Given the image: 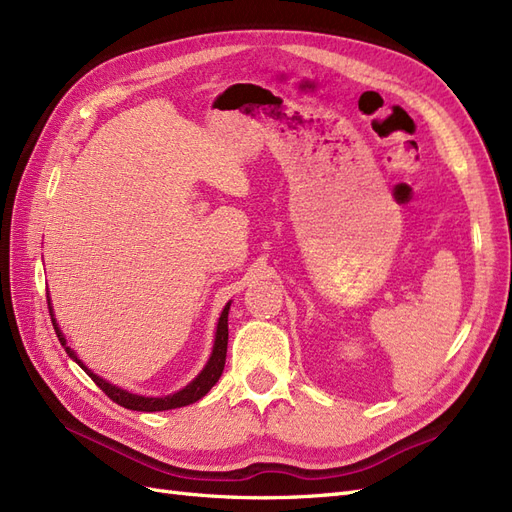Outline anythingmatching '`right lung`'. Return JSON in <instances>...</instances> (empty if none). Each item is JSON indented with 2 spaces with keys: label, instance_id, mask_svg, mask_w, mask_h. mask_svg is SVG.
Listing matches in <instances>:
<instances>
[{
  "label": "right lung",
  "instance_id": "add662e5",
  "mask_svg": "<svg viewBox=\"0 0 512 512\" xmlns=\"http://www.w3.org/2000/svg\"><path fill=\"white\" fill-rule=\"evenodd\" d=\"M46 301H49V312H51V320H53L55 333H57V337H59L61 346L66 348L68 356H72V359L87 371V376H89L91 380H94V382L100 386V389L115 401V404H119V406H123V408L136 410V412H162V410H173V408L190 406V404H194V401H198L200 397H205V395L211 391V386H213L215 382H218L220 376H222L224 363H226V346H228V309H230V303H226L224 312H222V316H220V320H218V331H215L213 352H211V356H209V361H207L205 369L200 371V374H198L188 386H185V389H181V391H177V393H173V395H166V397H143V395H134V393L123 391V389H119V386L102 380L100 376L94 374V371L87 369V367L83 365V361L79 359V356L74 354V350L66 346V337H64V333L59 331L57 320L53 318L51 299H46Z\"/></svg>",
  "mask_w": 512,
  "mask_h": 512
}]
</instances>
